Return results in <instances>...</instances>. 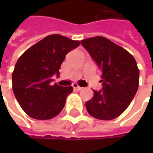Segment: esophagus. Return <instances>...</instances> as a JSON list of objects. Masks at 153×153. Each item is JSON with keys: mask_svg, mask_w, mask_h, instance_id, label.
<instances>
[{"mask_svg": "<svg viewBox=\"0 0 153 153\" xmlns=\"http://www.w3.org/2000/svg\"><path fill=\"white\" fill-rule=\"evenodd\" d=\"M72 87L74 88V89H76V90H77V91H80L82 88H81V87H79V86L77 85V84H76V83H74L73 85H72Z\"/></svg>", "mask_w": 153, "mask_h": 153, "instance_id": "34e87169", "label": "esophagus"}]
</instances>
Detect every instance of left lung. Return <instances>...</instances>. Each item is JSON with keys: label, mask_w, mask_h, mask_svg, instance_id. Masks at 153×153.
Segmentation results:
<instances>
[{"label": "left lung", "mask_w": 153, "mask_h": 153, "mask_svg": "<svg viewBox=\"0 0 153 153\" xmlns=\"http://www.w3.org/2000/svg\"><path fill=\"white\" fill-rule=\"evenodd\" d=\"M101 71L102 90H94L86 102L87 111L100 120L119 117L129 105L139 86V71L134 58L109 39L95 36L81 41Z\"/></svg>", "instance_id": "obj_1"}]
</instances>
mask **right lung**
<instances>
[{
	"label": "right lung",
	"instance_id": "1",
	"mask_svg": "<svg viewBox=\"0 0 153 153\" xmlns=\"http://www.w3.org/2000/svg\"><path fill=\"white\" fill-rule=\"evenodd\" d=\"M80 45L61 35H50L28 48L15 65L13 90L21 108L30 117L47 120L64 108L73 88L53 84L65 55Z\"/></svg>",
	"mask_w": 153,
	"mask_h": 153
}]
</instances>
